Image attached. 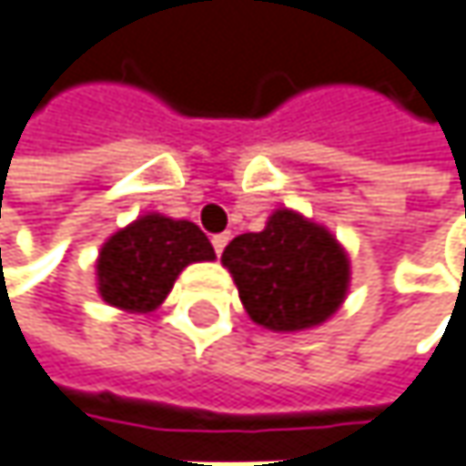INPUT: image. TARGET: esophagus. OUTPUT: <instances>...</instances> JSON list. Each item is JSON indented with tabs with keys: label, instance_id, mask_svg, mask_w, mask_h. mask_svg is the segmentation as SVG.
I'll return each instance as SVG.
<instances>
[{
	"label": "esophagus",
	"instance_id": "obj_1",
	"mask_svg": "<svg viewBox=\"0 0 466 466\" xmlns=\"http://www.w3.org/2000/svg\"><path fill=\"white\" fill-rule=\"evenodd\" d=\"M228 241H230V236H228V233H219V236H214V238H211V244H214V252H217V255H222V249L228 247Z\"/></svg>",
	"mask_w": 466,
	"mask_h": 466
}]
</instances>
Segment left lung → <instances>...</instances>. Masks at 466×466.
<instances>
[{
  "instance_id": "left-lung-1",
  "label": "left lung",
  "mask_w": 466,
  "mask_h": 466,
  "mask_svg": "<svg viewBox=\"0 0 466 466\" xmlns=\"http://www.w3.org/2000/svg\"><path fill=\"white\" fill-rule=\"evenodd\" d=\"M222 266L252 323L277 331L323 326L345 304L350 258L337 236L293 208L271 211L260 233L236 236Z\"/></svg>"
}]
</instances>
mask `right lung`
I'll use <instances>...</instances> for the list:
<instances>
[{"label":"right lung","mask_w":466,"mask_h":466,"mask_svg":"<svg viewBox=\"0 0 466 466\" xmlns=\"http://www.w3.org/2000/svg\"><path fill=\"white\" fill-rule=\"evenodd\" d=\"M206 233L189 219L148 211L118 228L97 255V293L124 312H154L192 263L214 260Z\"/></svg>","instance_id":"obj_1"}]
</instances>
